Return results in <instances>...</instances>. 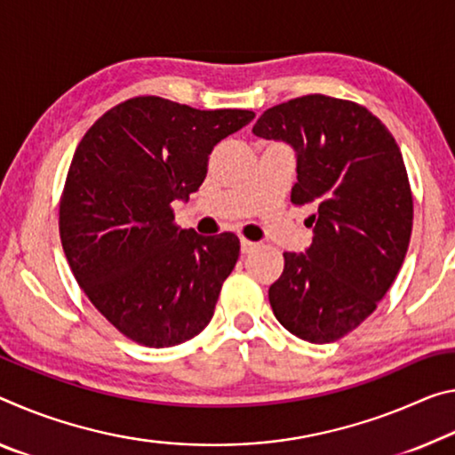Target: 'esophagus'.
I'll list each match as a JSON object with an SVG mask.
<instances>
[{"instance_id": "esophagus-1", "label": "esophagus", "mask_w": 455, "mask_h": 455, "mask_svg": "<svg viewBox=\"0 0 455 455\" xmlns=\"http://www.w3.org/2000/svg\"><path fill=\"white\" fill-rule=\"evenodd\" d=\"M259 247L257 243H253V241H247V239H243L241 241V253L243 255H249V253H253V251Z\"/></svg>"}]
</instances>
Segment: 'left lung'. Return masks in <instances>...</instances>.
<instances>
[{
  "label": "left lung",
  "mask_w": 455,
  "mask_h": 455,
  "mask_svg": "<svg viewBox=\"0 0 455 455\" xmlns=\"http://www.w3.org/2000/svg\"><path fill=\"white\" fill-rule=\"evenodd\" d=\"M253 133L290 143L293 204H314L306 253H283L269 304L281 326L314 344L340 340L377 309L405 261L413 196L401 149L366 107L306 95L267 109Z\"/></svg>",
  "instance_id": "1"
}]
</instances>
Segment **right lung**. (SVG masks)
I'll list each match as a JSON object with an SVG mask.
<instances>
[{"instance_id": "add662e5", "label": "right lung", "mask_w": 455, "mask_h": 455, "mask_svg": "<svg viewBox=\"0 0 455 455\" xmlns=\"http://www.w3.org/2000/svg\"><path fill=\"white\" fill-rule=\"evenodd\" d=\"M253 117L135 97L78 143L60 198L62 249L91 304L133 342L168 348L212 320L239 236L180 228L172 202L200 188L216 143Z\"/></svg>"}]
</instances>
